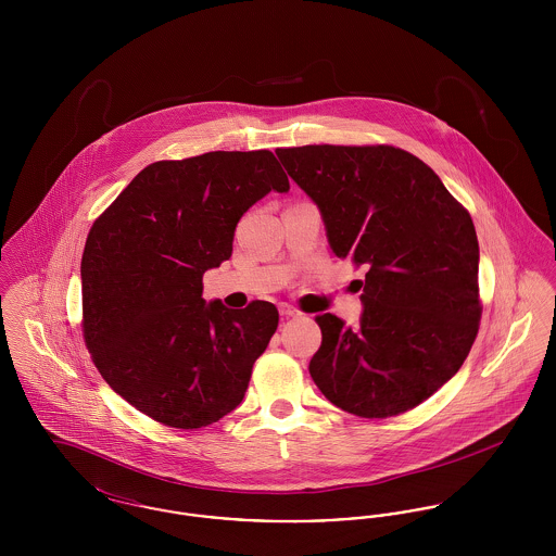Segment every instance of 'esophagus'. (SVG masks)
Returning a JSON list of instances; mask_svg holds the SVG:
<instances>
[{"mask_svg":"<svg viewBox=\"0 0 556 556\" xmlns=\"http://www.w3.org/2000/svg\"><path fill=\"white\" fill-rule=\"evenodd\" d=\"M279 313H281V317L288 318L298 317V315H300V313H298L293 306H290V304H281V306H279Z\"/></svg>","mask_w":556,"mask_h":556,"instance_id":"obj_1","label":"esophagus"}]
</instances>
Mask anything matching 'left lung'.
<instances>
[{
  "label": "left lung",
  "mask_w": 556,
  "mask_h": 556,
  "mask_svg": "<svg viewBox=\"0 0 556 556\" xmlns=\"http://www.w3.org/2000/svg\"><path fill=\"white\" fill-rule=\"evenodd\" d=\"M338 258L367 266L361 327L327 313L308 370L345 413L386 419L438 392L476 342V227L424 160L392 146L277 150Z\"/></svg>",
  "instance_id": "1"
}]
</instances>
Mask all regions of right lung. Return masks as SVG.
I'll return each mask as SVG.
<instances>
[{
	"label": "right lung",
	"mask_w": 556,
	"mask_h": 556,
	"mask_svg": "<svg viewBox=\"0 0 556 556\" xmlns=\"http://www.w3.org/2000/svg\"><path fill=\"white\" fill-rule=\"evenodd\" d=\"M290 181L268 150L208 152L146 166L91 227L83 338L108 386L159 424L198 429L231 413L279 313L202 298L231 258L243 212Z\"/></svg>",
	"instance_id": "obj_1"
}]
</instances>
